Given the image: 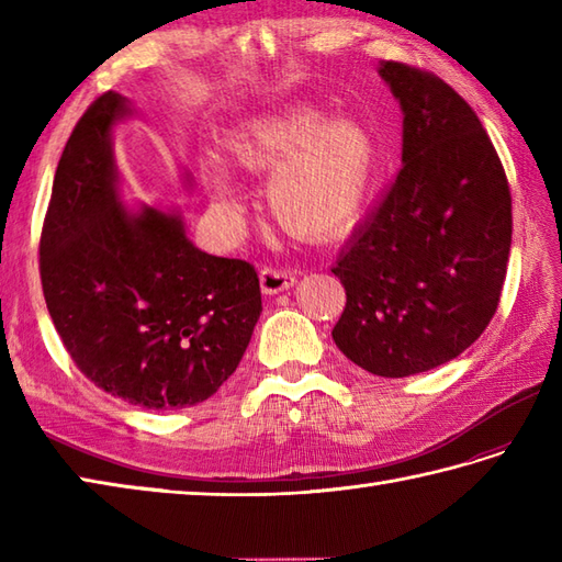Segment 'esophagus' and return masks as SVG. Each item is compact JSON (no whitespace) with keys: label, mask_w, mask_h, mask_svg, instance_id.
<instances>
[{"label":"esophagus","mask_w":562,"mask_h":562,"mask_svg":"<svg viewBox=\"0 0 562 562\" xmlns=\"http://www.w3.org/2000/svg\"><path fill=\"white\" fill-rule=\"evenodd\" d=\"M296 282V274L282 268H262L260 270V290L262 294H280L290 290Z\"/></svg>","instance_id":"esophagus-1"}]
</instances>
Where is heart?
I'll use <instances>...</instances> for the list:
<instances>
[{"label": "heart", "instance_id": "1", "mask_svg": "<svg viewBox=\"0 0 562 562\" xmlns=\"http://www.w3.org/2000/svg\"><path fill=\"white\" fill-rule=\"evenodd\" d=\"M234 161L254 176H272L268 198L278 222L304 238H336L360 222L376 171V147L352 121H326L296 111L256 123L234 142ZM210 205L226 224L238 222L244 200L224 161L202 169Z\"/></svg>", "mask_w": 562, "mask_h": 562}]
</instances>
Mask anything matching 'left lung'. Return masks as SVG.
Wrapping results in <instances>:
<instances>
[{
    "label": "left lung",
    "mask_w": 562,
    "mask_h": 562,
    "mask_svg": "<svg viewBox=\"0 0 562 562\" xmlns=\"http://www.w3.org/2000/svg\"><path fill=\"white\" fill-rule=\"evenodd\" d=\"M379 75L403 111V169L330 268L348 294L333 340L357 367L401 379L459 357L491 324L512 195L479 115L449 83L403 63Z\"/></svg>",
    "instance_id": "8db88e82"
}]
</instances>
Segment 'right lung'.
I'll list each match as a JSON object with an SVG mask.
<instances>
[{
    "mask_svg": "<svg viewBox=\"0 0 562 562\" xmlns=\"http://www.w3.org/2000/svg\"><path fill=\"white\" fill-rule=\"evenodd\" d=\"M103 93L59 157L41 234L47 312L93 384L147 411L188 408L229 379L262 312L256 268L200 250L178 210H127ZM188 186H190V176Z\"/></svg>",
    "mask_w": 562,
    "mask_h": 562,
    "instance_id": "1",
    "label": "right lung"
}]
</instances>
